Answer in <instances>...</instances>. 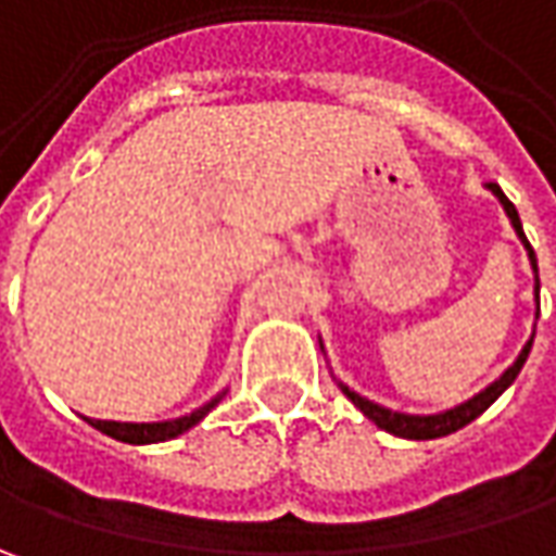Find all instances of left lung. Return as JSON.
I'll return each instance as SVG.
<instances>
[{
	"mask_svg": "<svg viewBox=\"0 0 556 556\" xmlns=\"http://www.w3.org/2000/svg\"><path fill=\"white\" fill-rule=\"evenodd\" d=\"M498 201H502L504 213H507V219H510V225H514V231H517V238L523 241L526 253H529V266H532V271H535V303H539V290H542V285H539V263H535V250L529 247V241H526L523 235V223H520V213H517V206L507 201V194H504L502 188L495 182L485 185ZM532 337H535V331H532ZM532 337L526 340V346L520 350V355H517V362L507 368V371L495 380V383H489L482 393H477L473 399H467V402H460V405H455V408H448V412H439V415H405V412H393V408H383V405H377V402H371V399H365V395H358L355 390H350L346 383H340V390H343V395L353 402L355 408L362 412V415L368 417V420H374L380 430H387V433H393V437H402V439H439V437H448V433H455V430H460V427H467L470 420H477V417L498 399V395L517 380V374H520V368L526 365V358H529V350H532ZM325 350V346H321Z\"/></svg>",
	"mask_w": 556,
	"mask_h": 556,
	"instance_id": "8db88e82",
	"label": "left lung"
}]
</instances>
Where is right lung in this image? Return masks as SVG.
I'll return each instance as SVG.
<instances>
[{
  "mask_svg": "<svg viewBox=\"0 0 556 556\" xmlns=\"http://www.w3.org/2000/svg\"><path fill=\"white\" fill-rule=\"evenodd\" d=\"M223 395L225 393H219L216 399H210L206 405L194 408L191 415L176 417V420H157V424H123V420H96V417H83V420H89L96 430L108 433L111 439H119V442H129V445H151V442H166V439L182 437L185 430H191L194 424H201L203 417L210 415V412L223 402Z\"/></svg>",
  "mask_w": 556,
  "mask_h": 556,
  "instance_id": "right-lung-1",
  "label": "right lung"
}]
</instances>
